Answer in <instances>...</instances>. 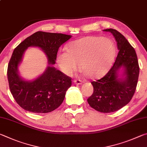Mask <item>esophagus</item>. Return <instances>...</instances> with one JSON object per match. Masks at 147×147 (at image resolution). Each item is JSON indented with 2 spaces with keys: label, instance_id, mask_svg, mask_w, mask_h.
I'll list each match as a JSON object with an SVG mask.
<instances>
[{
  "label": "esophagus",
  "instance_id": "1",
  "mask_svg": "<svg viewBox=\"0 0 147 147\" xmlns=\"http://www.w3.org/2000/svg\"><path fill=\"white\" fill-rule=\"evenodd\" d=\"M74 83L76 84H78V85H79V84H81L82 83H83V82H82V81H80V80H74Z\"/></svg>",
  "mask_w": 147,
  "mask_h": 147
}]
</instances>
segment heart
<instances>
[{"label":"heart","instance_id":"1","mask_svg":"<svg viewBox=\"0 0 147 147\" xmlns=\"http://www.w3.org/2000/svg\"><path fill=\"white\" fill-rule=\"evenodd\" d=\"M115 48L109 38L88 36L69 44L67 51L57 55L59 67L66 76H71L79 67L91 79L105 75L114 61Z\"/></svg>","mask_w":147,"mask_h":147}]
</instances>
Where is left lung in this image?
I'll return each mask as SVG.
<instances>
[{
  "mask_svg": "<svg viewBox=\"0 0 147 147\" xmlns=\"http://www.w3.org/2000/svg\"><path fill=\"white\" fill-rule=\"evenodd\" d=\"M114 35L119 50L114 65L103 78L92 82L94 93L87 99L96 110L102 113L119 110L132 99L138 84L140 67L136 51L121 33L103 30Z\"/></svg>",
  "mask_w": 147,
  "mask_h": 147,
  "instance_id": "8db88e82",
  "label": "left lung"
}]
</instances>
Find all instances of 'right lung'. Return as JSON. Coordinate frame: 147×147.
Returning a JSON list of instances; mask_svg holds the SVG:
<instances>
[{"mask_svg": "<svg viewBox=\"0 0 147 147\" xmlns=\"http://www.w3.org/2000/svg\"><path fill=\"white\" fill-rule=\"evenodd\" d=\"M71 35L63 33L37 32L20 42L15 48L7 66V79L13 97L26 111L42 114L48 113L60 106L71 85V78L57 69V54L60 46ZM36 47L44 51L48 65L42 74L32 80L20 76L18 67L28 47Z\"/></svg>", "mask_w": 147, "mask_h": 147, "instance_id": "1", "label": "right lung"}]
</instances>
